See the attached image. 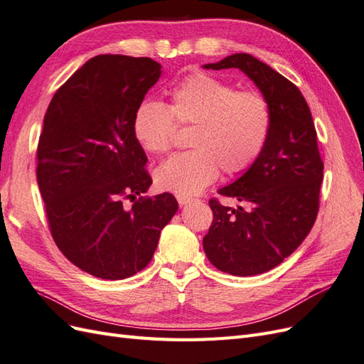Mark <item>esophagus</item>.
<instances>
[{"mask_svg": "<svg viewBox=\"0 0 364 364\" xmlns=\"http://www.w3.org/2000/svg\"><path fill=\"white\" fill-rule=\"evenodd\" d=\"M176 199H178V202H179V205L181 206H185V205H188V203H191V202H194V199L193 197H190V196H176Z\"/></svg>", "mask_w": 364, "mask_h": 364, "instance_id": "1", "label": "esophagus"}]
</instances>
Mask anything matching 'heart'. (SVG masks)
Listing matches in <instances>:
<instances>
[{
	"instance_id": "obj_1",
	"label": "heart",
	"mask_w": 364,
	"mask_h": 364,
	"mask_svg": "<svg viewBox=\"0 0 364 364\" xmlns=\"http://www.w3.org/2000/svg\"><path fill=\"white\" fill-rule=\"evenodd\" d=\"M174 119L194 124L193 150L176 153L155 173L162 191L194 196L211 185L220 173L245 171L257 161L270 130V107L258 92H238L232 85L205 73L185 77L170 91V105L141 102L132 119L139 146L153 155L171 147Z\"/></svg>"
}]
</instances>
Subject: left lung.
<instances>
[{
    "mask_svg": "<svg viewBox=\"0 0 364 364\" xmlns=\"http://www.w3.org/2000/svg\"><path fill=\"white\" fill-rule=\"evenodd\" d=\"M203 68L243 71L270 107V130L259 156L235 182L218 190L247 209L211 199L214 220L203 238L213 266L253 277L290 257L316 222L323 162L313 117L297 86L250 54L237 53Z\"/></svg>",
    "mask_w": 364,
    "mask_h": 364,
    "instance_id": "1",
    "label": "left lung"
}]
</instances>
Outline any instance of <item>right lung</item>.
<instances>
[{"label":"right lung","mask_w":364,"mask_h":364,"mask_svg":"<svg viewBox=\"0 0 364 364\" xmlns=\"http://www.w3.org/2000/svg\"><path fill=\"white\" fill-rule=\"evenodd\" d=\"M161 68L150 58L100 54L59 87L43 117L36 178L51 235L97 278L144 269L179 208L170 193L136 199L151 178L132 119ZM124 200L134 203L126 208Z\"/></svg>","instance_id":"obj_1"}]
</instances>
